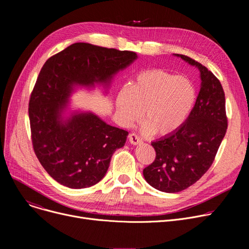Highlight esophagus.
Wrapping results in <instances>:
<instances>
[{"label":"esophagus","instance_id":"obj_1","mask_svg":"<svg viewBox=\"0 0 249 249\" xmlns=\"http://www.w3.org/2000/svg\"><path fill=\"white\" fill-rule=\"evenodd\" d=\"M129 141L131 142V144H134V145H137V144H140V143H142V139L136 133H130L129 134Z\"/></svg>","mask_w":249,"mask_h":249}]
</instances>
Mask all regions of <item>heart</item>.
Returning a JSON list of instances; mask_svg holds the SVG:
<instances>
[{
	"instance_id": "1",
	"label": "heart",
	"mask_w": 249,
	"mask_h": 249,
	"mask_svg": "<svg viewBox=\"0 0 249 249\" xmlns=\"http://www.w3.org/2000/svg\"><path fill=\"white\" fill-rule=\"evenodd\" d=\"M197 88L187 77L150 70L138 73L131 86L117 95V110L125 123L139 120L144 112V132L166 136L187 121L197 101Z\"/></svg>"
}]
</instances>
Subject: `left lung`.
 I'll list each match as a JSON object with an SVG mask.
<instances>
[{"instance_id":"obj_1","label":"left lung","mask_w":249,"mask_h":249,"mask_svg":"<svg viewBox=\"0 0 249 249\" xmlns=\"http://www.w3.org/2000/svg\"><path fill=\"white\" fill-rule=\"evenodd\" d=\"M201 72V89L187 121L173 134L153 141L154 161L143 176L154 189L178 193L194 185L212 165L228 126L225 94L218 78L195 59L176 54Z\"/></svg>"}]
</instances>
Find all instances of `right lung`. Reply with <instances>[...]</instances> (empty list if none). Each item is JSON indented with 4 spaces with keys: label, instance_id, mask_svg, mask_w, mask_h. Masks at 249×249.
<instances>
[{
    "label": "right lung",
    "instance_id": "right-lung-1",
    "mask_svg": "<svg viewBox=\"0 0 249 249\" xmlns=\"http://www.w3.org/2000/svg\"><path fill=\"white\" fill-rule=\"evenodd\" d=\"M136 57L133 51L78 42L44 63L29 100L31 140L38 160L60 185L71 189L96 185L128 135L90 113L73 115L61 123L60 111L72 86L107 84Z\"/></svg>",
    "mask_w": 249,
    "mask_h": 249
}]
</instances>
